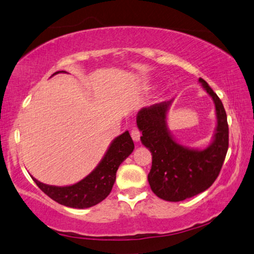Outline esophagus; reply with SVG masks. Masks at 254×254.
<instances>
[{
    "label": "esophagus",
    "mask_w": 254,
    "mask_h": 254,
    "mask_svg": "<svg viewBox=\"0 0 254 254\" xmlns=\"http://www.w3.org/2000/svg\"><path fill=\"white\" fill-rule=\"evenodd\" d=\"M131 136L132 139H133L134 142H138L140 140V136H141V132L139 130H136V128H133V130L131 131Z\"/></svg>",
    "instance_id": "1"
}]
</instances>
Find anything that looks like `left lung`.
I'll list each match as a JSON object with an SVG mask.
<instances>
[{
    "mask_svg": "<svg viewBox=\"0 0 254 254\" xmlns=\"http://www.w3.org/2000/svg\"><path fill=\"white\" fill-rule=\"evenodd\" d=\"M203 89L214 100L217 126L207 148L185 147L175 140L167 127V113L173 100L141 108L136 126L142 144L152 155L148 182L158 198L178 202L206 191L215 182L228 149V124L223 103L202 78Z\"/></svg>",
    "mask_w": 254,
    "mask_h": 254,
    "instance_id": "1",
    "label": "left lung"
}]
</instances>
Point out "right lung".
Here are the masks:
<instances>
[{
  "label": "right lung",
  "mask_w": 254,
  "mask_h": 254,
  "mask_svg": "<svg viewBox=\"0 0 254 254\" xmlns=\"http://www.w3.org/2000/svg\"><path fill=\"white\" fill-rule=\"evenodd\" d=\"M62 72L65 71H58L54 74ZM133 149L134 143L131 135L128 131H126L111 142L97 167L78 183L66 187H55L39 182L33 176L31 179L40 190L60 204L78 209L89 208L102 202L110 194L120 165L131 155Z\"/></svg>",
  "instance_id": "add662e5"
}]
</instances>
